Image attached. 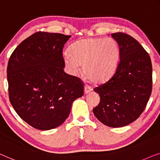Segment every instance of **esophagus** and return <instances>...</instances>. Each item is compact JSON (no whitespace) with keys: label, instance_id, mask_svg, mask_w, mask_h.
Returning a JSON list of instances; mask_svg holds the SVG:
<instances>
[{"label":"esophagus","instance_id":"1","mask_svg":"<svg viewBox=\"0 0 160 160\" xmlns=\"http://www.w3.org/2000/svg\"><path fill=\"white\" fill-rule=\"evenodd\" d=\"M91 91H92L91 87L88 86V85H85V88H84V93H85V94L88 93L89 92H91Z\"/></svg>","mask_w":160,"mask_h":160}]
</instances>
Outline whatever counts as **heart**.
I'll list each match as a JSON object with an SVG mask.
<instances>
[{
    "mask_svg": "<svg viewBox=\"0 0 160 160\" xmlns=\"http://www.w3.org/2000/svg\"><path fill=\"white\" fill-rule=\"evenodd\" d=\"M65 66L77 74L82 66L83 72L93 82L102 83L113 75L120 58V47L112 38H88L69 46V54L63 56Z\"/></svg>",
    "mask_w": 160,
    "mask_h": 160,
    "instance_id": "heart-1",
    "label": "heart"
}]
</instances>
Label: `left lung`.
I'll list each match as a JSON object with an SVG mask.
<instances>
[{
  "mask_svg": "<svg viewBox=\"0 0 160 160\" xmlns=\"http://www.w3.org/2000/svg\"><path fill=\"white\" fill-rule=\"evenodd\" d=\"M112 37L120 47V63L111 79L94 88L101 102L93 112L103 124L119 128L134 122L145 109L152 93V65L131 36L118 32Z\"/></svg>",
  "mask_w": 160,
  "mask_h": 160,
  "instance_id": "left-lung-1",
  "label": "left lung"
}]
</instances>
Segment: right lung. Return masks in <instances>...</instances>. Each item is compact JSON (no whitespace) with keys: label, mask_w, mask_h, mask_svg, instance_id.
Returning <instances> with one entry per match:
<instances>
[{"label":"right lung","mask_w":160,"mask_h":160,"mask_svg":"<svg viewBox=\"0 0 160 160\" xmlns=\"http://www.w3.org/2000/svg\"><path fill=\"white\" fill-rule=\"evenodd\" d=\"M70 35L38 32L23 40L8 60L10 102L20 118L41 130L57 128L68 118L82 82L64 72L62 50Z\"/></svg>","instance_id":"right-lung-1"}]
</instances>
